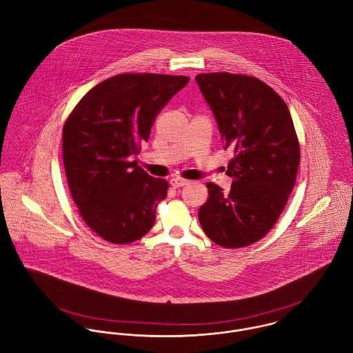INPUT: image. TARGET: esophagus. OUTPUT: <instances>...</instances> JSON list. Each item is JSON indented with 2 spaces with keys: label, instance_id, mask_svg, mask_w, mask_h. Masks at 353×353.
I'll use <instances>...</instances> for the list:
<instances>
[{
  "label": "esophagus",
  "instance_id": "obj_1",
  "mask_svg": "<svg viewBox=\"0 0 353 353\" xmlns=\"http://www.w3.org/2000/svg\"><path fill=\"white\" fill-rule=\"evenodd\" d=\"M170 185H171L174 189H176V188H182V186L189 185V181H186V179H171V181H170Z\"/></svg>",
  "mask_w": 353,
  "mask_h": 353
}]
</instances>
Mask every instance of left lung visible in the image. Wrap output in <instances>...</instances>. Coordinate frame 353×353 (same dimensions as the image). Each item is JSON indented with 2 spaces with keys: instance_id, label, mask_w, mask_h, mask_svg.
Returning a JSON list of instances; mask_svg holds the SVG:
<instances>
[{
  "instance_id": "1",
  "label": "left lung",
  "mask_w": 353,
  "mask_h": 353,
  "mask_svg": "<svg viewBox=\"0 0 353 353\" xmlns=\"http://www.w3.org/2000/svg\"><path fill=\"white\" fill-rule=\"evenodd\" d=\"M196 81L221 133L234 150L225 174L231 190L206 183L209 199L199 210L206 236L238 249L263 238L291 194L301 151L285 101L263 81L245 74L206 73Z\"/></svg>"
}]
</instances>
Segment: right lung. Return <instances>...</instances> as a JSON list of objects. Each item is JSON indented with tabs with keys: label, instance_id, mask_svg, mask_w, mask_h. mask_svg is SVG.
I'll use <instances>...</instances> for the list:
<instances>
[{
	"label": "right lung",
	"instance_id": "1",
	"mask_svg": "<svg viewBox=\"0 0 353 353\" xmlns=\"http://www.w3.org/2000/svg\"><path fill=\"white\" fill-rule=\"evenodd\" d=\"M189 80L117 74L88 91L66 119L62 157L69 190L83 220L104 241L132 243L154 224L168 183L133 159L148 141L157 112Z\"/></svg>",
	"mask_w": 353,
	"mask_h": 353
}]
</instances>
